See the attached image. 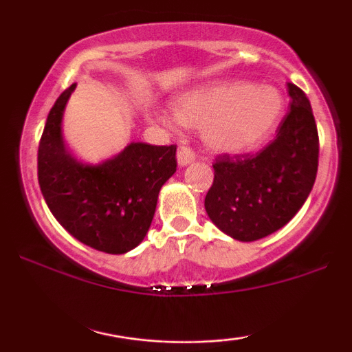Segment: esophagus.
<instances>
[{
  "instance_id": "obj_1",
  "label": "esophagus",
  "mask_w": 352,
  "mask_h": 352,
  "mask_svg": "<svg viewBox=\"0 0 352 352\" xmlns=\"http://www.w3.org/2000/svg\"><path fill=\"white\" fill-rule=\"evenodd\" d=\"M195 160V152L187 145H180L179 152H177V162L179 165H188Z\"/></svg>"
}]
</instances>
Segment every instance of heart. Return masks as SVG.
<instances>
[{
    "mask_svg": "<svg viewBox=\"0 0 352 352\" xmlns=\"http://www.w3.org/2000/svg\"><path fill=\"white\" fill-rule=\"evenodd\" d=\"M285 102L272 86L228 82L187 92L172 102L180 124L204 127L210 148L223 153H243L260 147L280 122ZM170 125V119L159 116Z\"/></svg>",
    "mask_w": 352,
    "mask_h": 352,
    "instance_id": "1",
    "label": "heart"
}]
</instances>
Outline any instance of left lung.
<instances>
[{"label": "left lung", "instance_id": "1", "mask_svg": "<svg viewBox=\"0 0 352 352\" xmlns=\"http://www.w3.org/2000/svg\"><path fill=\"white\" fill-rule=\"evenodd\" d=\"M288 114L256 153H220L205 197L210 220L227 235L254 241L285 227L308 199L318 173L319 137L305 92L288 84Z\"/></svg>", "mask_w": 352, "mask_h": 352}]
</instances>
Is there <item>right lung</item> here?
I'll use <instances>...</instances> for the list:
<instances>
[{
	"label": "right lung",
	"mask_w": 352,
	"mask_h": 352,
	"mask_svg": "<svg viewBox=\"0 0 352 352\" xmlns=\"http://www.w3.org/2000/svg\"><path fill=\"white\" fill-rule=\"evenodd\" d=\"M71 84L47 116L38 148V180L56 220L80 243L122 254L144 240L162 185L177 170V145H127L114 159L84 165L66 151L60 120Z\"/></svg>",
	"instance_id": "obj_1"
}]
</instances>
